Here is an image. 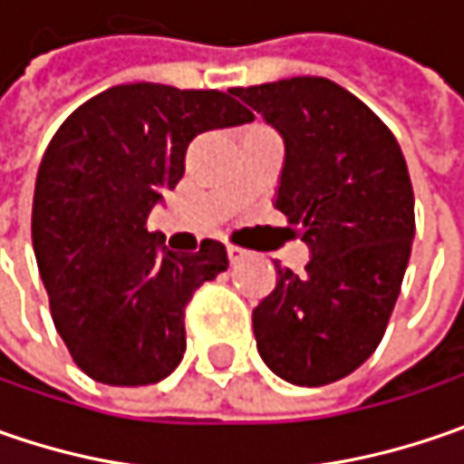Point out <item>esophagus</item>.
Listing matches in <instances>:
<instances>
[{"mask_svg": "<svg viewBox=\"0 0 464 464\" xmlns=\"http://www.w3.org/2000/svg\"><path fill=\"white\" fill-rule=\"evenodd\" d=\"M246 256H249L246 249H241V246H236V244H228V259H231V265L241 262V259H246Z\"/></svg>", "mask_w": 464, "mask_h": 464, "instance_id": "1", "label": "esophagus"}]
</instances>
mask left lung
<instances>
[{"instance_id": "obj_1", "label": "left lung", "mask_w": 464, "mask_h": 464, "mask_svg": "<svg viewBox=\"0 0 464 464\" xmlns=\"http://www.w3.org/2000/svg\"><path fill=\"white\" fill-rule=\"evenodd\" d=\"M285 140L275 208L304 226V275L277 265L254 309L262 361L298 387L353 373L382 343L415 236L413 184L390 127L327 77L233 88Z\"/></svg>"}]
</instances>
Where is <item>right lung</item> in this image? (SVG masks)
Here are the masks:
<instances>
[{"label":"right lung","mask_w":464,"mask_h":464,"mask_svg":"<svg viewBox=\"0 0 464 464\" xmlns=\"http://www.w3.org/2000/svg\"><path fill=\"white\" fill-rule=\"evenodd\" d=\"M228 92L158 82L92 95L51 137L35 176L33 252L72 361L111 387L166 379L187 351L184 309L228 267L220 241L160 249L148 215L184 176L197 134L252 121Z\"/></svg>","instance_id":"add662e5"}]
</instances>
